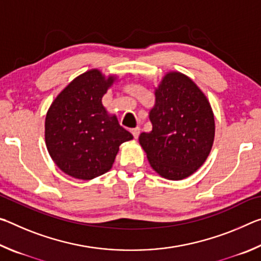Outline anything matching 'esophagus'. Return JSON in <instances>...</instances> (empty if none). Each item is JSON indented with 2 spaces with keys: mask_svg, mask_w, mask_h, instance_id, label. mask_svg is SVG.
Returning <instances> with one entry per match:
<instances>
[{
  "mask_svg": "<svg viewBox=\"0 0 261 261\" xmlns=\"http://www.w3.org/2000/svg\"><path fill=\"white\" fill-rule=\"evenodd\" d=\"M131 134L134 135V137L137 139L139 137V135H140V127H135V129H132L131 130Z\"/></svg>",
  "mask_w": 261,
  "mask_h": 261,
  "instance_id": "obj_1",
  "label": "esophagus"
}]
</instances>
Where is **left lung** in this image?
<instances>
[{
	"label": "left lung",
	"instance_id": "left-lung-1",
	"mask_svg": "<svg viewBox=\"0 0 261 261\" xmlns=\"http://www.w3.org/2000/svg\"><path fill=\"white\" fill-rule=\"evenodd\" d=\"M151 132L139 136L149 165L167 179L189 177L206 161L215 135L214 114L192 79L171 71L155 88Z\"/></svg>",
	"mask_w": 261,
	"mask_h": 261
}]
</instances>
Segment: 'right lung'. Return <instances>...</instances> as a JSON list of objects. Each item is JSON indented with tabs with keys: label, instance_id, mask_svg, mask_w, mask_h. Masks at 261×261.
Here are the masks:
<instances>
[{
	"label": "right lung",
	"instance_id": "obj_1",
	"mask_svg": "<svg viewBox=\"0 0 261 261\" xmlns=\"http://www.w3.org/2000/svg\"><path fill=\"white\" fill-rule=\"evenodd\" d=\"M116 81L92 69L73 79L53 101L46 115V146L60 169L90 180L113 167L120 145L134 136L108 114L102 96Z\"/></svg>",
	"mask_w": 261,
	"mask_h": 261
}]
</instances>
